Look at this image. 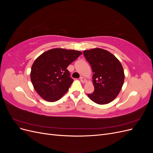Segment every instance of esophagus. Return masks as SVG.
I'll return each mask as SVG.
<instances>
[{"label":"esophagus","mask_w":153,"mask_h":153,"mask_svg":"<svg viewBox=\"0 0 153 153\" xmlns=\"http://www.w3.org/2000/svg\"><path fill=\"white\" fill-rule=\"evenodd\" d=\"M80 81L82 83H85L87 82V79L85 78L82 76V77H80Z\"/></svg>","instance_id":"esophagus-1"}]
</instances>
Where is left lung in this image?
I'll return each mask as SVG.
<instances>
[{"instance_id":"obj_1","label":"left lung","mask_w":153,"mask_h":153,"mask_svg":"<svg viewBox=\"0 0 153 153\" xmlns=\"http://www.w3.org/2000/svg\"><path fill=\"white\" fill-rule=\"evenodd\" d=\"M92 68L94 91L87 96L99 105L108 104L115 99L124 81L122 64L114 55L102 48H92L83 52Z\"/></svg>"}]
</instances>
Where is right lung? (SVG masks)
<instances>
[{"label": "right lung", "mask_w": 153, "mask_h": 153, "mask_svg": "<svg viewBox=\"0 0 153 153\" xmlns=\"http://www.w3.org/2000/svg\"><path fill=\"white\" fill-rule=\"evenodd\" d=\"M81 54L78 50L53 48L40 55L30 71V80L37 93L50 102L61 99L73 82L67 68Z\"/></svg>", "instance_id": "1"}]
</instances>
